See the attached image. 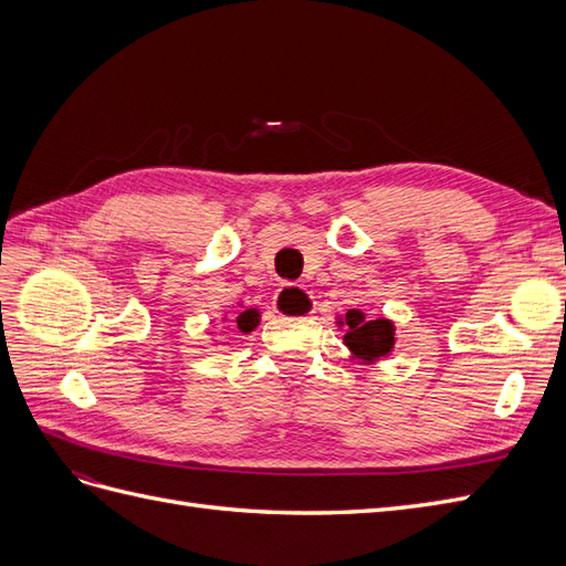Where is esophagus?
I'll return each mask as SVG.
<instances>
[{
  "instance_id": "obj_1",
  "label": "esophagus",
  "mask_w": 566,
  "mask_h": 566,
  "mask_svg": "<svg viewBox=\"0 0 566 566\" xmlns=\"http://www.w3.org/2000/svg\"><path fill=\"white\" fill-rule=\"evenodd\" d=\"M273 312L285 318H304L314 314V302L300 285H285L273 300Z\"/></svg>"
}]
</instances>
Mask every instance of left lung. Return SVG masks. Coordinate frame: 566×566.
Segmentation results:
<instances>
[{
	"mask_svg": "<svg viewBox=\"0 0 566 566\" xmlns=\"http://www.w3.org/2000/svg\"><path fill=\"white\" fill-rule=\"evenodd\" d=\"M335 323L337 328H345L342 342L349 349L352 361H361L364 366L380 364L397 345V325L387 316L370 318L361 310H347Z\"/></svg>",
	"mask_w": 566,
	"mask_h": 566,
	"instance_id": "left-lung-1",
	"label": "left lung"
}]
</instances>
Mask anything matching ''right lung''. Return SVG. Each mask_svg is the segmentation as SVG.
I'll return each instance as SVG.
<instances>
[{"label":"right lung","instance_id":"obj_1","mask_svg":"<svg viewBox=\"0 0 566 566\" xmlns=\"http://www.w3.org/2000/svg\"><path fill=\"white\" fill-rule=\"evenodd\" d=\"M238 306H241V312L233 316V325H235L238 331L248 335V333H252L256 328V325H260V312H256V310H245V304H238Z\"/></svg>","mask_w":566,"mask_h":566}]
</instances>
